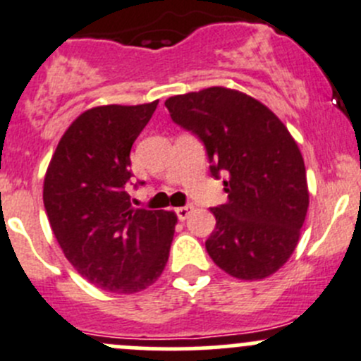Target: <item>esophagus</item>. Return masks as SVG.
<instances>
[{
	"label": "esophagus",
	"mask_w": 361,
	"mask_h": 361,
	"mask_svg": "<svg viewBox=\"0 0 361 361\" xmlns=\"http://www.w3.org/2000/svg\"><path fill=\"white\" fill-rule=\"evenodd\" d=\"M192 209H194V206H192V204L180 206V208H176V215H178V219H180V220H185V219H187L188 215H190Z\"/></svg>",
	"instance_id": "1"
}]
</instances>
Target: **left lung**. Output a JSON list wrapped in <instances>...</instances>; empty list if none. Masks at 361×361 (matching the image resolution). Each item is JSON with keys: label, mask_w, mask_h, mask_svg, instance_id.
<instances>
[{"label": "left lung", "mask_w": 361, "mask_h": 361, "mask_svg": "<svg viewBox=\"0 0 361 361\" xmlns=\"http://www.w3.org/2000/svg\"><path fill=\"white\" fill-rule=\"evenodd\" d=\"M166 107L204 142L213 176H227V202L212 208L209 257L240 281L274 275L295 252L309 209L305 164L288 127L264 104L224 86L171 97Z\"/></svg>", "instance_id": "left-lung-1"}]
</instances>
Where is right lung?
<instances>
[{
	"label": "right lung",
	"instance_id": "add662e5",
	"mask_svg": "<svg viewBox=\"0 0 361 361\" xmlns=\"http://www.w3.org/2000/svg\"><path fill=\"white\" fill-rule=\"evenodd\" d=\"M157 104L84 111L45 173L44 206L63 254L87 282L118 295L155 284L178 222L174 212L132 208L127 192L132 145Z\"/></svg>",
	"mask_w": 361,
	"mask_h": 361
}]
</instances>
